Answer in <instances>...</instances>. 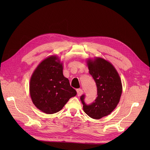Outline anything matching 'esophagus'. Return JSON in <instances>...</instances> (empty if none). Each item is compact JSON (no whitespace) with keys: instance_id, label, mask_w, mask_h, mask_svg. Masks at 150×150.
Here are the masks:
<instances>
[{"instance_id":"34e87169","label":"esophagus","mask_w":150,"mask_h":150,"mask_svg":"<svg viewBox=\"0 0 150 150\" xmlns=\"http://www.w3.org/2000/svg\"><path fill=\"white\" fill-rule=\"evenodd\" d=\"M76 91H77V95H78V96H81L82 95L83 93L82 90H81V89H78V90H76Z\"/></svg>"}]
</instances>
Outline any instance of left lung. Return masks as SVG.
Here are the masks:
<instances>
[{
    "mask_svg": "<svg viewBox=\"0 0 150 150\" xmlns=\"http://www.w3.org/2000/svg\"><path fill=\"white\" fill-rule=\"evenodd\" d=\"M89 73L94 78L97 88V97L91 104L84 103L81 97L83 110L90 117L100 119L110 115L119 103L122 93L120 77L112 64L102 57H95L86 60Z\"/></svg>",
    "mask_w": 150,
    "mask_h": 150,
    "instance_id": "left-lung-1",
    "label": "left lung"
}]
</instances>
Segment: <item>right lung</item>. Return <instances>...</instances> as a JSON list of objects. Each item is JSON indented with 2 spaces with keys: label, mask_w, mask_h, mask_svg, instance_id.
I'll return each instance as SVG.
<instances>
[{
  "label": "right lung",
  "mask_w": 150,
  "mask_h": 150,
  "mask_svg": "<svg viewBox=\"0 0 150 150\" xmlns=\"http://www.w3.org/2000/svg\"><path fill=\"white\" fill-rule=\"evenodd\" d=\"M63 62L52 55L42 60L34 71L30 81V94L33 104L46 114L56 113L76 91L63 74Z\"/></svg>",
  "instance_id": "1"
}]
</instances>
